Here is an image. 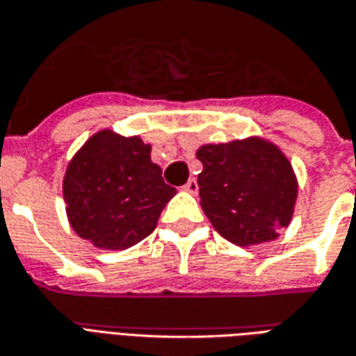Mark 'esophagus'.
<instances>
[{
  "instance_id": "esophagus-1",
  "label": "esophagus",
  "mask_w": 356,
  "mask_h": 356,
  "mask_svg": "<svg viewBox=\"0 0 356 356\" xmlns=\"http://www.w3.org/2000/svg\"><path fill=\"white\" fill-rule=\"evenodd\" d=\"M183 188H185L186 193H191V194H196L198 193V183H196V179H188V181H186V185L183 186Z\"/></svg>"
}]
</instances>
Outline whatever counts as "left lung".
Wrapping results in <instances>:
<instances>
[{"label":"left lung","mask_w":356,"mask_h":356,"mask_svg":"<svg viewBox=\"0 0 356 356\" xmlns=\"http://www.w3.org/2000/svg\"><path fill=\"white\" fill-rule=\"evenodd\" d=\"M204 213L225 238L252 246L275 240L290 225L298 198L291 163L268 140H232L198 148Z\"/></svg>","instance_id":"left-lung-1"}]
</instances>
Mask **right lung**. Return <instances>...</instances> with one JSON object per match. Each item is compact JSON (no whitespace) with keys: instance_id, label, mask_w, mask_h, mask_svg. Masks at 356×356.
Wrapping results in <instances>:
<instances>
[{"instance_id":"add662e5","label":"right lung","mask_w":356,"mask_h":356,"mask_svg":"<svg viewBox=\"0 0 356 356\" xmlns=\"http://www.w3.org/2000/svg\"><path fill=\"white\" fill-rule=\"evenodd\" d=\"M63 194L78 236L101 250H125L154 231L175 188L150 160V145L104 129L68 163Z\"/></svg>"}]
</instances>
